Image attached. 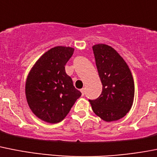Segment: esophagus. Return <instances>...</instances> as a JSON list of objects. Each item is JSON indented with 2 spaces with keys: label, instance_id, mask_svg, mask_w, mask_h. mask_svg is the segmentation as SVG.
<instances>
[{
  "label": "esophagus",
  "instance_id": "esophagus-1",
  "mask_svg": "<svg viewBox=\"0 0 157 157\" xmlns=\"http://www.w3.org/2000/svg\"><path fill=\"white\" fill-rule=\"evenodd\" d=\"M80 91H81L82 95V96H83V95L85 94V89H84V88H82V89L80 90Z\"/></svg>",
  "mask_w": 157,
  "mask_h": 157
}]
</instances>
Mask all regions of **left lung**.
<instances>
[{
	"instance_id": "8db88e82",
	"label": "left lung",
	"mask_w": 157,
	"mask_h": 157,
	"mask_svg": "<svg viewBox=\"0 0 157 157\" xmlns=\"http://www.w3.org/2000/svg\"><path fill=\"white\" fill-rule=\"evenodd\" d=\"M92 48L102 91L97 99L89 101L94 113L103 121H117L127 114L133 103L132 73L124 59L112 47L98 44Z\"/></svg>"
}]
</instances>
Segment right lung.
<instances>
[{"label": "right lung", "instance_id": "right-lung-1", "mask_svg": "<svg viewBox=\"0 0 157 157\" xmlns=\"http://www.w3.org/2000/svg\"><path fill=\"white\" fill-rule=\"evenodd\" d=\"M74 50L63 46L51 48L37 60L28 75L27 101L33 113L44 121L60 122L81 96L65 71V65Z\"/></svg>", "mask_w": 157, "mask_h": 157}]
</instances>
